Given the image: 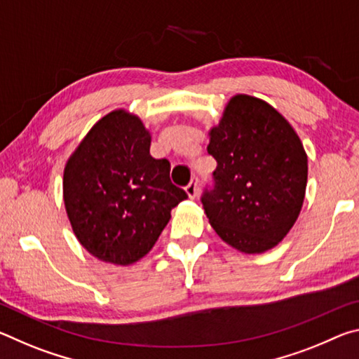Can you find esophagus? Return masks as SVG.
I'll list each match as a JSON object with an SVG mask.
<instances>
[{
    "instance_id": "obj_1",
    "label": "esophagus",
    "mask_w": 359,
    "mask_h": 359,
    "mask_svg": "<svg viewBox=\"0 0 359 359\" xmlns=\"http://www.w3.org/2000/svg\"><path fill=\"white\" fill-rule=\"evenodd\" d=\"M185 193H187V196L190 198V199H194L198 196V193H199V185H198V179H193L190 184L187 185V188H185Z\"/></svg>"
}]
</instances>
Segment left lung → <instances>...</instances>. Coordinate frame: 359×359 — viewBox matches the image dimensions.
Wrapping results in <instances>:
<instances>
[{"instance_id":"obj_1","label":"left lung","mask_w":359,"mask_h":359,"mask_svg":"<svg viewBox=\"0 0 359 359\" xmlns=\"http://www.w3.org/2000/svg\"><path fill=\"white\" fill-rule=\"evenodd\" d=\"M208 151L215 188L203 204L218 238L247 255L278 245L307 187V154L290 121L264 100L238 93L209 130Z\"/></svg>"}]
</instances>
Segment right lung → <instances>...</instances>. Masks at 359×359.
<instances>
[{"label":"right lung","instance_id":"obj_1","mask_svg":"<svg viewBox=\"0 0 359 359\" xmlns=\"http://www.w3.org/2000/svg\"><path fill=\"white\" fill-rule=\"evenodd\" d=\"M151 135L126 109L92 126L65 165L63 201L72 233L102 263L130 266L160 238L187 199L169 179V161L150 156Z\"/></svg>","mask_w":359,"mask_h":359}]
</instances>
